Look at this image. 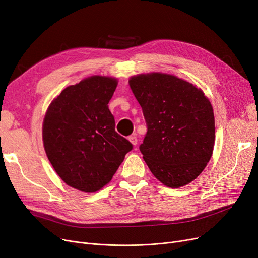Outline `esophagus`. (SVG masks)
I'll list each match as a JSON object with an SVG mask.
<instances>
[{"mask_svg":"<svg viewBox=\"0 0 258 258\" xmlns=\"http://www.w3.org/2000/svg\"><path fill=\"white\" fill-rule=\"evenodd\" d=\"M128 140L132 142V145H133V146H137V142H138V140H137V137H136L135 135L130 136V137H128Z\"/></svg>","mask_w":258,"mask_h":258,"instance_id":"esophagus-1","label":"esophagus"}]
</instances>
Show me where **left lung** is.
<instances>
[{
	"label": "left lung",
	"instance_id": "8db88e82",
	"mask_svg": "<svg viewBox=\"0 0 258 258\" xmlns=\"http://www.w3.org/2000/svg\"><path fill=\"white\" fill-rule=\"evenodd\" d=\"M130 86L147 124L139 150L151 172L171 188L191 183L213 154L211 102L201 89L170 74L133 76Z\"/></svg>",
	"mask_w": 258,
	"mask_h": 258
}]
</instances>
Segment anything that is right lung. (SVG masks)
Wrapping results in <instances>:
<instances>
[{
	"instance_id": "right-lung-1",
	"label": "right lung",
	"mask_w": 258,
	"mask_h": 258,
	"mask_svg": "<svg viewBox=\"0 0 258 258\" xmlns=\"http://www.w3.org/2000/svg\"><path fill=\"white\" fill-rule=\"evenodd\" d=\"M117 80L91 76L61 91L43 120L47 158L63 182L84 192L109 183L131 142L114 131L108 103Z\"/></svg>"
}]
</instances>
